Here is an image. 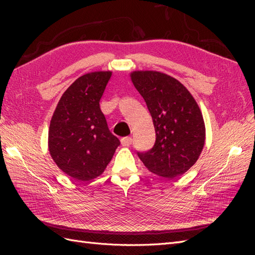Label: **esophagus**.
Here are the masks:
<instances>
[{
    "mask_svg": "<svg viewBox=\"0 0 255 255\" xmlns=\"http://www.w3.org/2000/svg\"><path fill=\"white\" fill-rule=\"evenodd\" d=\"M121 142L124 147H129V145L132 143V138L131 137H124L121 139Z\"/></svg>",
    "mask_w": 255,
    "mask_h": 255,
    "instance_id": "34e87169",
    "label": "esophagus"
}]
</instances>
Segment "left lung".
Wrapping results in <instances>:
<instances>
[{"label":"left lung","mask_w":255,"mask_h":255,"mask_svg":"<svg viewBox=\"0 0 255 255\" xmlns=\"http://www.w3.org/2000/svg\"><path fill=\"white\" fill-rule=\"evenodd\" d=\"M132 84L152 117L155 143L138 156L154 174L174 178L196 163L206 129L199 106L180 81L158 71H133Z\"/></svg>","instance_id":"1"}]
</instances>
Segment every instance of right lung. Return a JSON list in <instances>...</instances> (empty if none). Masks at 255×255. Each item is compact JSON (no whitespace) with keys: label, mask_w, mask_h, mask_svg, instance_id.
<instances>
[{"label":"right lung","mask_w":255,"mask_h":255,"mask_svg":"<svg viewBox=\"0 0 255 255\" xmlns=\"http://www.w3.org/2000/svg\"><path fill=\"white\" fill-rule=\"evenodd\" d=\"M112 71L83 74L62 94L51 117L48 149L59 169L75 181L100 176L121 142L100 108Z\"/></svg>","instance_id":"add662e5"}]
</instances>
